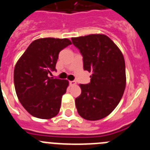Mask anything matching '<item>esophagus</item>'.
I'll list each match as a JSON object with an SVG mask.
<instances>
[{"label":"esophagus","mask_w":150,"mask_h":150,"mask_svg":"<svg viewBox=\"0 0 150 150\" xmlns=\"http://www.w3.org/2000/svg\"><path fill=\"white\" fill-rule=\"evenodd\" d=\"M76 84V83L75 81H70V85H71V86H75Z\"/></svg>","instance_id":"esophagus-1"}]
</instances>
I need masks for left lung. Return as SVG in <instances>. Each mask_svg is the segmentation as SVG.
Segmentation results:
<instances>
[{
	"label": "left lung",
	"mask_w": 150,
	"mask_h": 150,
	"mask_svg": "<svg viewBox=\"0 0 150 150\" xmlns=\"http://www.w3.org/2000/svg\"><path fill=\"white\" fill-rule=\"evenodd\" d=\"M83 57L85 71L91 82L80 84L81 95L75 100L79 116L86 120H101L119 104L126 85L125 63L122 52L104 34L72 38Z\"/></svg>",
	"instance_id": "8db88e82"
}]
</instances>
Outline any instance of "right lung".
I'll list each match as a JSON object with an SVG mask.
<instances>
[{"instance_id": "right-lung-1", "label": "right lung", "mask_w": 150, "mask_h": 150, "mask_svg": "<svg viewBox=\"0 0 150 150\" xmlns=\"http://www.w3.org/2000/svg\"><path fill=\"white\" fill-rule=\"evenodd\" d=\"M71 44L67 38H40L29 45L14 68V85L18 100L30 115L48 120L60 110L62 98L69 83L50 77L59 54Z\"/></svg>"}]
</instances>
